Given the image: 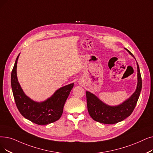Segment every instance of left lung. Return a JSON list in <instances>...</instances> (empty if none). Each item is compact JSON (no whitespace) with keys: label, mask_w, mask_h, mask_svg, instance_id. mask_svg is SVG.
Instances as JSON below:
<instances>
[{"label":"left lung","mask_w":153,"mask_h":153,"mask_svg":"<svg viewBox=\"0 0 153 153\" xmlns=\"http://www.w3.org/2000/svg\"><path fill=\"white\" fill-rule=\"evenodd\" d=\"M127 51L129 54L135 57L132 53ZM137 83L136 91L128 99L117 105H109L103 102L95 94L89 91H86L88 110L91 117L94 121L103 124H116L121 122L129 117L134 111L142 89V79L140 70L137 62Z\"/></svg>","instance_id":"obj_1"}]
</instances>
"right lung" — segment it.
Listing matches in <instances>:
<instances>
[{
    "instance_id": "right-lung-1",
    "label": "right lung",
    "mask_w": 153,
    "mask_h": 153,
    "mask_svg": "<svg viewBox=\"0 0 153 153\" xmlns=\"http://www.w3.org/2000/svg\"><path fill=\"white\" fill-rule=\"evenodd\" d=\"M19 55L11 73V86L17 109L25 119L39 125H46L57 121L62 116L64 105L74 87V83L56 90L44 101H34L25 94L18 81L17 65Z\"/></svg>"
}]
</instances>
